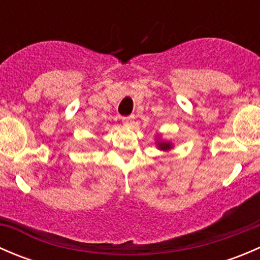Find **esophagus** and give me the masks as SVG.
<instances>
[{
    "mask_svg": "<svg viewBox=\"0 0 260 260\" xmlns=\"http://www.w3.org/2000/svg\"><path fill=\"white\" fill-rule=\"evenodd\" d=\"M133 122H135V115H129V117L123 118V124H124V127H132Z\"/></svg>",
    "mask_w": 260,
    "mask_h": 260,
    "instance_id": "1",
    "label": "esophagus"
}]
</instances>
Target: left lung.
Returning <instances> with one entry per match:
<instances>
[{"mask_svg": "<svg viewBox=\"0 0 260 260\" xmlns=\"http://www.w3.org/2000/svg\"><path fill=\"white\" fill-rule=\"evenodd\" d=\"M156 148H158L159 151L169 152L174 148V143H172L171 141L164 140V138H162V136L157 133L156 135Z\"/></svg>", "mask_w": 260, "mask_h": 260, "instance_id": "8db88e82", "label": "left lung"}]
</instances>
